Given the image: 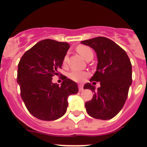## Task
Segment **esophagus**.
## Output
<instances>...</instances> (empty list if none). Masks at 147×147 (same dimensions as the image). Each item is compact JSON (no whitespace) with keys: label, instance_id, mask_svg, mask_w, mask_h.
I'll return each mask as SVG.
<instances>
[{"label":"esophagus","instance_id":"34e87169","mask_svg":"<svg viewBox=\"0 0 147 147\" xmlns=\"http://www.w3.org/2000/svg\"><path fill=\"white\" fill-rule=\"evenodd\" d=\"M79 90L80 92L83 90V85H79Z\"/></svg>","mask_w":147,"mask_h":147}]
</instances>
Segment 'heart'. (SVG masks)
I'll list each match as a JSON object with an SVG mask.
<instances>
[{
    "label": "heart",
    "instance_id": "b5f03b06",
    "mask_svg": "<svg viewBox=\"0 0 147 147\" xmlns=\"http://www.w3.org/2000/svg\"><path fill=\"white\" fill-rule=\"evenodd\" d=\"M76 51L77 52L81 55L83 59H88L89 57L90 56H93V51L90 49L89 47L86 46V45H79L76 48ZM67 57L65 56L64 58V60L63 62L64 64H65L66 62H67ZM88 76V73L85 72V71H77V70H73L71 72L69 73L68 76L71 80H72L73 81H75L76 82H81L84 81L85 78Z\"/></svg>",
    "mask_w": 147,
    "mask_h": 147
}]
</instances>
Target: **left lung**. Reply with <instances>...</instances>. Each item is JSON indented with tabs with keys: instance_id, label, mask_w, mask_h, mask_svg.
<instances>
[{
	"instance_id": "left-lung-1",
	"label": "left lung",
	"mask_w": 147,
	"mask_h": 147,
	"mask_svg": "<svg viewBox=\"0 0 147 147\" xmlns=\"http://www.w3.org/2000/svg\"><path fill=\"white\" fill-rule=\"evenodd\" d=\"M81 43L92 48L96 54V71L90 81L100 82L101 85L97 90L90 83L84 86L94 93L93 98L85 103L86 111L95 119L108 120L120 112L127 100L132 84L130 60L125 51L106 37H95Z\"/></svg>"
}]
</instances>
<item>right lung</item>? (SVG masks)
I'll use <instances>...</instances> for the list:
<instances>
[{"mask_svg":"<svg viewBox=\"0 0 147 147\" xmlns=\"http://www.w3.org/2000/svg\"><path fill=\"white\" fill-rule=\"evenodd\" d=\"M69 48L67 42L46 39L35 44L20 59L17 82L27 110L37 119L61 118L67 110L68 96L78 93L77 84L67 77L60 86L52 82Z\"/></svg>","mask_w":147,"mask_h":147,"instance_id":"add662e5","label":"right lung"}]
</instances>
